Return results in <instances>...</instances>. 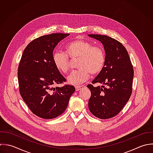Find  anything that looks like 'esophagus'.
<instances>
[{
  "mask_svg": "<svg viewBox=\"0 0 153 153\" xmlns=\"http://www.w3.org/2000/svg\"><path fill=\"white\" fill-rule=\"evenodd\" d=\"M84 87H85V86H84V85L76 86L75 87V88H76V91H78L80 90L82 88H84Z\"/></svg>",
  "mask_w": 153,
  "mask_h": 153,
  "instance_id": "esophagus-1",
  "label": "esophagus"
}]
</instances>
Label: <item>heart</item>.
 Here are the masks:
<instances>
[{"instance_id":"b5f03b06","label":"heart","mask_w":153,"mask_h":153,"mask_svg":"<svg viewBox=\"0 0 153 153\" xmlns=\"http://www.w3.org/2000/svg\"><path fill=\"white\" fill-rule=\"evenodd\" d=\"M65 53L55 52L53 61L55 67L62 73H67L70 69V58L77 61V70L73 71L68 77L70 83L78 85L88 80L90 73L96 75L100 73L105 65L106 56L104 49L94 46L89 42L76 39L68 43L65 46Z\"/></svg>"}]
</instances>
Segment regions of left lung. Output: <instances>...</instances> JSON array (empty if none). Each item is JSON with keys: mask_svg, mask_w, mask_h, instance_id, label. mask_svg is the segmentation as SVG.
Masks as SVG:
<instances>
[{"mask_svg": "<svg viewBox=\"0 0 153 153\" xmlns=\"http://www.w3.org/2000/svg\"><path fill=\"white\" fill-rule=\"evenodd\" d=\"M104 45L106 60L102 71L92 82L106 85L87 87L91 92L89 108L95 117L107 119L117 115L129 101L132 92L134 68L125 47L118 40L100 34H89Z\"/></svg>", "mask_w": 153, "mask_h": 153, "instance_id": "8db88e82", "label": "left lung"}]
</instances>
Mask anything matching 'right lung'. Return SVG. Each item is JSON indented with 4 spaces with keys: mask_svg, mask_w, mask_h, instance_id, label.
<instances>
[{
    "mask_svg": "<svg viewBox=\"0 0 153 153\" xmlns=\"http://www.w3.org/2000/svg\"><path fill=\"white\" fill-rule=\"evenodd\" d=\"M70 34L53 33L32 40L22 53L18 67L19 91L24 101L36 116L45 119H54L66 109L73 85L54 87L66 79L53 61L56 45Z\"/></svg>",
    "mask_w": 153,
    "mask_h": 153,
    "instance_id": "obj_1",
    "label": "right lung"
}]
</instances>
